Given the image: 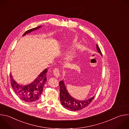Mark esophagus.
<instances>
[{
  "label": "esophagus",
  "mask_w": 129,
  "mask_h": 129,
  "mask_svg": "<svg viewBox=\"0 0 129 129\" xmlns=\"http://www.w3.org/2000/svg\"><path fill=\"white\" fill-rule=\"evenodd\" d=\"M59 70L58 68H56L55 69H54V70H53V73L54 76L58 78L60 76V72H59Z\"/></svg>",
  "instance_id": "34e87169"
}]
</instances>
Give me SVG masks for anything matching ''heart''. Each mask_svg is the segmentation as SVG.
<instances>
[{
  "instance_id": "obj_1",
  "label": "heart",
  "mask_w": 129,
  "mask_h": 129,
  "mask_svg": "<svg viewBox=\"0 0 129 129\" xmlns=\"http://www.w3.org/2000/svg\"><path fill=\"white\" fill-rule=\"evenodd\" d=\"M76 40H77V39H76V38H74L72 39V41H76ZM71 52H69V53L67 54V58L70 59V58H71Z\"/></svg>"
}]
</instances>
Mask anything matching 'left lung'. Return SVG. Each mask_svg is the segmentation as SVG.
Instances as JSON below:
<instances>
[{
	"mask_svg": "<svg viewBox=\"0 0 129 129\" xmlns=\"http://www.w3.org/2000/svg\"><path fill=\"white\" fill-rule=\"evenodd\" d=\"M97 52L102 56L100 49L97 44L96 45ZM60 93V98L62 105L66 109L71 111H77L81 110L89 105L94 99L95 95L87 100H80L73 98L68 92L64 80L59 82Z\"/></svg>",
	"mask_w": 129,
	"mask_h": 129,
	"instance_id": "obj_1",
	"label": "left lung"
}]
</instances>
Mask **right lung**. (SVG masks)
Masks as SVG:
<instances>
[{
	"label": "right lung",
	"mask_w": 129,
	"mask_h": 129,
	"mask_svg": "<svg viewBox=\"0 0 129 129\" xmlns=\"http://www.w3.org/2000/svg\"><path fill=\"white\" fill-rule=\"evenodd\" d=\"M41 27L40 26L26 31L23 36L39 29ZM47 72L48 69L46 68L37 76L33 81L24 85L17 83L11 74V84L15 94L24 102L30 103L36 101L39 98L43 91L44 84L47 80Z\"/></svg>",
	"instance_id": "obj_1"
}]
</instances>
